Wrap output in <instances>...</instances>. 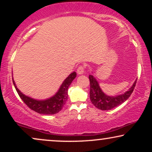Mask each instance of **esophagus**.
<instances>
[{
	"label": "esophagus",
	"instance_id": "esophagus-1",
	"mask_svg": "<svg viewBox=\"0 0 152 152\" xmlns=\"http://www.w3.org/2000/svg\"><path fill=\"white\" fill-rule=\"evenodd\" d=\"M77 72L79 75H82L85 72V67L84 66H80L77 68Z\"/></svg>",
	"mask_w": 152,
	"mask_h": 152
}]
</instances>
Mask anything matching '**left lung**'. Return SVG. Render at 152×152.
Wrapping results in <instances>:
<instances>
[{"label": "left lung", "mask_w": 152, "mask_h": 152, "mask_svg": "<svg viewBox=\"0 0 152 152\" xmlns=\"http://www.w3.org/2000/svg\"><path fill=\"white\" fill-rule=\"evenodd\" d=\"M88 78L90 80V99L91 102L95 107L102 111L112 109L124 102L132 95L136 84V80L133 86L124 94L112 97L103 93L96 79L93 75H90Z\"/></svg>", "instance_id": "left-lung-1"}]
</instances>
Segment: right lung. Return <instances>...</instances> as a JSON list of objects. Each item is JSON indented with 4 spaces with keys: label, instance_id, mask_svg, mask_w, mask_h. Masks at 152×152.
I'll return each instance as SVG.
<instances>
[{
    "label": "right lung",
    "instance_id": "right-lung-1",
    "mask_svg": "<svg viewBox=\"0 0 152 152\" xmlns=\"http://www.w3.org/2000/svg\"><path fill=\"white\" fill-rule=\"evenodd\" d=\"M76 72H73L69 75V76L64 81L63 84L60 86L58 92L50 98L45 100H37L23 94L16 87L14 81L12 78L14 85L18 95L23 102L33 111L40 114L45 115H53L57 113L62 109V108L68 99V89L72 81L76 77Z\"/></svg>",
    "mask_w": 152,
    "mask_h": 152
}]
</instances>
